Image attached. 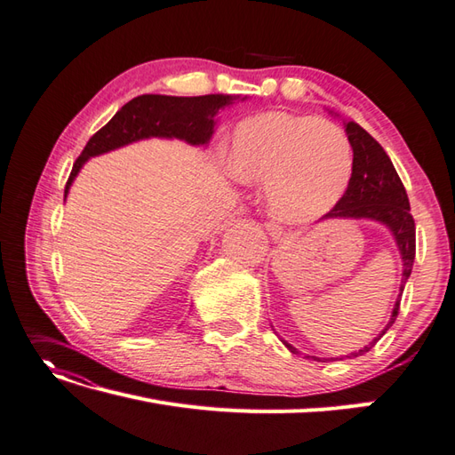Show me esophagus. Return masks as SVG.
Listing matches in <instances>:
<instances>
[{
	"label": "esophagus",
	"instance_id": "34e87169",
	"mask_svg": "<svg viewBox=\"0 0 455 455\" xmlns=\"http://www.w3.org/2000/svg\"><path fill=\"white\" fill-rule=\"evenodd\" d=\"M265 230H267V235H269L273 240H281L284 236V230L278 227V225H275V223H267Z\"/></svg>",
	"mask_w": 455,
	"mask_h": 455
}]
</instances>
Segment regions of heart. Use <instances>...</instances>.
Returning <instances> with one entry per match:
<instances>
[{
    "label": "heart",
    "mask_w": 455,
    "mask_h": 455,
    "mask_svg": "<svg viewBox=\"0 0 455 455\" xmlns=\"http://www.w3.org/2000/svg\"><path fill=\"white\" fill-rule=\"evenodd\" d=\"M228 169L243 184L265 186L269 212L283 223H311L339 204L354 172L342 128L281 111L243 119L232 132Z\"/></svg>",
    "instance_id": "obj_1"
}]
</instances>
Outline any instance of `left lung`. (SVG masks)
I'll list each match as a JSON object with an SVG mask.
<instances>
[{
  "instance_id": "1",
  "label": "left lung",
  "mask_w": 455,
  "mask_h": 455,
  "mask_svg": "<svg viewBox=\"0 0 455 455\" xmlns=\"http://www.w3.org/2000/svg\"><path fill=\"white\" fill-rule=\"evenodd\" d=\"M344 131L354 149L352 180H349V186L342 200L336 204L332 212H329L321 220H327V219L375 220V223L384 225L390 230L402 259L400 294L394 301L390 319L387 324H384V329L367 346L344 355V357H357L369 352V349L375 346L384 334H387V331L394 324L395 317H398L402 292L405 288L407 278L411 275L413 261H415V220L410 213V200H407L403 184L398 177V172H395L390 157L387 156V151L382 149V146L365 131V128H361L354 121H344ZM281 342L290 349V352L298 354V349L292 344H288L284 339H281Z\"/></svg>"
}]
</instances>
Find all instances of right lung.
I'll return each instance as SVG.
<instances>
[{
	"label": "right lung",
	"mask_w": 455,
	"mask_h": 455,
	"mask_svg": "<svg viewBox=\"0 0 455 455\" xmlns=\"http://www.w3.org/2000/svg\"><path fill=\"white\" fill-rule=\"evenodd\" d=\"M248 98L230 94H207L194 98L146 94L131 100L115 113L113 119L100 128L88 140L83 154L73 165L65 188V200L68 190L92 157L108 154V151L124 148L148 138L182 140L190 146L207 148L217 128V115L230 108L232 103Z\"/></svg>",
	"instance_id": "right-lung-1"
}]
</instances>
